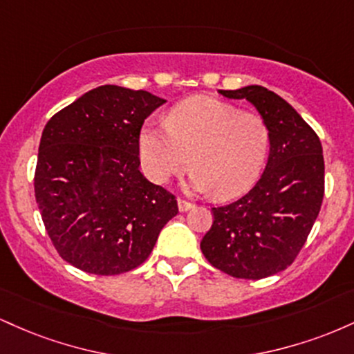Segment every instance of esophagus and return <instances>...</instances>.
<instances>
[{"label":"esophagus","mask_w":354,"mask_h":354,"mask_svg":"<svg viewBox=\"0 0 354 354\" xmlns=\"http://www.w3.org/2000/svg\"><path fill=\"white\" fill-rule=\"evenodd\" d=\"M191 208H193V203H189V201H186V200H181V198H180V200H178V209H180L181 213H183V211H188Z\"/></svg>","instance_id":"1"}]
</instances>
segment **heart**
<instances>
[{
  "instance_id": "b5f03b06",
  "label": "heart",
  "mask_w": 354,
  "mask_h": 354,
  "mask_svg": "<svg viewBox=\"0 0 354 354\" xmlns=\"http://www.w3.org/2000/svg\"><path fill=\"white\" fill-rule=\"evenodd\" d=\"M270 148V128L258 113L226 101L196 96L181 101L165 124H146L140 133V158L146 176L166 183L188 168V188L233 198L253 185Z\"/></svg>"
}]
</instances>
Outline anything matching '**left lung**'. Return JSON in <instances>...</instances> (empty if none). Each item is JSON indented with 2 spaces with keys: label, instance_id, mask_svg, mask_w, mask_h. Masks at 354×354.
Returning a JSON list of instances; mask_svg holds the SVG:
<instances>
[{
  "label": "left lung",
  "instance_id": "left-lung-1",
  "mask_svg": "<svg viewBox=\"0 0 354 354\" xmlns=\"http://www.w3.org/2000/svg\"><path fill=\"white\" fill-rule=\"evenodd\" d=\"M248 100L270 128V154L261 178L245 196L213 208L201 239L205 258L223 273L261 279L286 270L306 243L324 194V160L318 135L298 111L270 89H219Z\"/></svg>",
  "mask_w": 354,
  "mask_h": 354
}]
</instances>
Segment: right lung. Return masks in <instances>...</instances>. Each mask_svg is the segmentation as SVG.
Instances as JSON below:
<instances>
[{
	"mask_svg": "<svg viewBox=\"0 0 354 354\" xmlns=\"http://www.w3.org/2000/svg\"><path fill=\"white\" fill-rule=\"evenodd\" d=\"M166 103L143 89L104 84L48 121L35 196L61 258L101 276L135 270L178 214L174 194L140 171L141 126Z\"/></svg>",
	"mask_w": 354,
	"mask_h": 354,
	"instance_id": "obj_1",
	"label": "right lung"
}]
</instances>
